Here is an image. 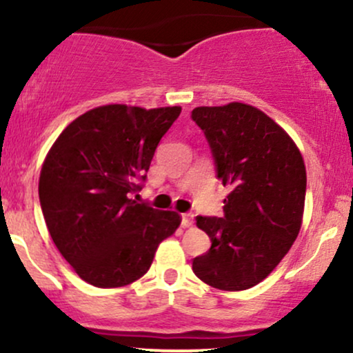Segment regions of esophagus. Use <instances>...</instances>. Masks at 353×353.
<instances>
[{
    "label": "esophagus",
    "mask_w": 353,
    "mask_h": 353,
    "mask_svg": "<svg viewBox=\"0 0 353 353\" xmlns=\"http://www.w3.org/2000/svg\"><path fill=\"white\" fill-rule=\"evenodd\" d=\"M192 224H194V214L192 212L182 214V225H184V228H190Z\"/></svg>",
    "instance_id": "obj_1"
}]
</instances>
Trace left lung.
Segmentation results:
<instances>
[{"label":"left lung","mask_w":353,"mask_h":353,"mask_svg":"<svg viewBox=\"0 0 353 353\" xmlns=\"http://www.w3.org/2000/svg\"><path fill=\"white\" fill-rule=\"evenodd\" d=\"M190 117L208 139L217 179L232 188L224 217H196L212 244L192 259V270L216 289H250L299 236L307 189L302 154L281 125L249 104L196 108Z\"/></svg>","instance_id":"1"}]
</instances>
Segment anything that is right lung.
<instances>
[{
	"label": "right lung",
	"instance_id": "obj_1",
	"mask_svg": "<svg viewBox=\"0 0 353 353\" xmlns=\"http://www.w3.org/2000/svg\"><path fill=\"white\" fill-rule=\"evenodd\" d=\"M179 114V106L91 109L48 152L39 176L44 221L61 255L91 285L111 289L141 279L157 245L179 228L174 210L131 199Z\"/></svg>",
	"mask_w": 353,
	"mask_h": 353
}]
</instances>
